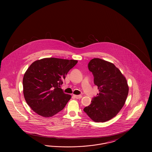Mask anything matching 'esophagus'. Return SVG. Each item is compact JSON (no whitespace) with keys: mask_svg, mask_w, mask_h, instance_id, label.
I'll return each mask as SVG.
<instances>
[{"mask_svg":"<svg viewBox=\"0 0 152 152\" xmlns=\"http://www.w3.org/2000/svg\"><path fill=\"white\" fill-rule=\"evenodd\" d=\"M74 97H75L76 99H81V98L82 97V96H81V95H74Z\"/></svg>","mask_w":152,"mask_h":152,"instance_id":"obj_1","label":"esophagus"}]
</instances>
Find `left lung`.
Wrapping results in <instances>:
<instances>
[{
    "label": "left lung",
    "mask_w": 152,
    "mask_h": 152,
    "mask_svg": "<svg viewBox=\"0 0 152 152\" xmlns=\"http://www.w3.org/2000/svg\"><path fill=\"white\" fill-rule=\"evenodd\" d=\"M88 66L100 93L83 110L94 122H105L116 116L124 105L129 92L127 81L115 65L105 60L94 58Z\"/></svg>",
    "instance_id": "8db88e82"
}]
</instances>
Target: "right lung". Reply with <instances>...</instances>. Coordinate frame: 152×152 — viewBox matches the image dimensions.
<instances>
[{
  "instance_id": "add662e5",
  "label": "right lung",
  "mask_w": 152,
  "mask_h": 152,
  "mask_svg": "<svg viewBox=\"0 0 152 152\" xmlns=\"http://www.w3.org/2000/svg\"><path fill=\"white\" fill-rule=\"evenodd\" d=\"M77 60L44 58L29 66L23 79V94L28 105L39 115L49 117L62 110L71 99L60 88L65 76Z\"/></svg>"
}]
</instances>
